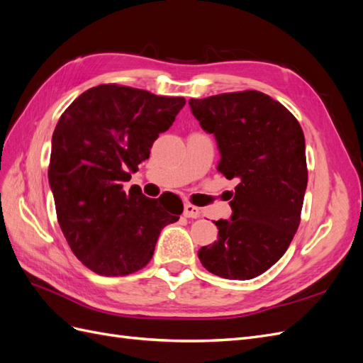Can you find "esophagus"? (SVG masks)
<instances>
[{
    "instance_id": "obj_1",
    "label": "esophagus",
    "mask_w": 363,
    "mask_h": 363,
    "mask_svg": "<svg viewBox=\"0 0 363 363\" xmlns=\"http://www.w3.org/2000/svg\"><path fill=\"white\" fill-rule=\"evenodd\" d=\"M183 215L186 218H199L201 215L200 208L195 207L192 204H184V211H183Z\"/></svg>"
}]
</instances>
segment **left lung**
Masks as SVG:
<instances>
[{
    "label": "left lung",
    "mask_w": 363,
    "mask_h": 363,
    "mask_svg": "<svg viewBox=\"0 0 363 363\" xmlns=\"http://www.w3.org/2000/svg\"><path fill=\"white\" fill-rule=\"evenodd\" d=\"M189 106L218 142V171L239 182L232 218L215 223L218 240L201 247L199 257L215 276L255 279L286 252L300 225L307 186L303 130L286 107L259 91L191 98Z\"/></svg>",
    "instance_id": "8db88e82"
}]
</instances>
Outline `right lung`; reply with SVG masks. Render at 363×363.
Segmentation results:
<instances>
[{
  "instance_id": "obj_1",
  "label": "right lung",
  "mask_w": 363,
  "mask_h": 363,
  "mask_svg": "<svg viewBox=\"0 0 363 363\" xmlns=\"http://www.w3.org/2000/svg\"><path fill=\"white\" fill-rule=\"evenodd\" d=\"M186 100L136 87L100 84L69 104L54 128L48 180L57 221L75 257L107 277L128 276L155 255L169 212L124 182L150 157Z\"/></svg>"
}]
</instances>
